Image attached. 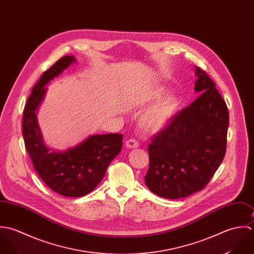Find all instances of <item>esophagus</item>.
I'll list each match as a JSON object with an SVG mask.
<instances>
[{
  "mask_svg": "<svg viewBox=\"0 0 254 254\" xmlns=\"http://www.w3.org/2000/svg\"><path fill=\"white\" fill-rule=\"evenodd\" d=\"M126 146H127V148H136V147L139 146V144H138V142H137L135 139L130 138V139H128V140L126 141Z\"/></svg>",
  "mask_w": 254,
  "mask_h": 254,
  "instance_id": "34e87169",
  "label": "esophagus"
}]
</instances>
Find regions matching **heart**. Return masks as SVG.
<instances>
[{"label": "heart", "mask_w": 254, "mask_h": 254, "mask_svg": "<svg viewBox=\"0 0 254 254\" xmlns=\"http://www.w3.org/2000/svg\"><path fill=\"white\" fill-rule=\"evenodd\" d=\"M165 93L163 87H159L151 92L149 99L156 100ZM180 108V99L176 95H169L149 107L140 117L139 126L146 131H158L165 127Z\"/></svg>", "instance_id": "b5f03b06"}]
</instances>
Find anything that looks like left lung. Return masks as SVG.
I'll return each mask as SVG.
<instances>
[{
  "instance_id": "left-lung-1",
  "label": "left lung",
  "mask_w": 254,
  "mask_h": 254,
  "mask_svg": "<svg viewBox=\"0 0 254 254\" xmlns=\"http://www.w3.org/2000/svg\"><path fill=\"white\" fill-rule=\"evenodd\" d=\"M195 74L194 90L200 96L177 113L148 146L145 185L167 199L203 190L226 154L228 107L206 71L195 66Z\"/></svg>"
}]
</instances>
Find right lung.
Returning a JSON list of instances; mask_svg holds the SVG:
<instances>
[{
    "mask_svg": "<svg viewBox=\"0 0 254 254\" xmlns=\"http://www.w3.org/2000/svg\"><path fill=\"white\" fill-rule=\"evenodd\" d=\"M74 62V57L64 56L44 71L32 88L22 117L24 144L35 171L52 190L67 197H79L92 191L123 147L121 133L90 135L64 152L51 150L44 144L36 118V110L47 89L44 86Z\"/></svg>",
    "mask_w": 254,
    "mask_h": 254,
    "instance_id": "1",
    "label": "right lung"
}]
</instances>
